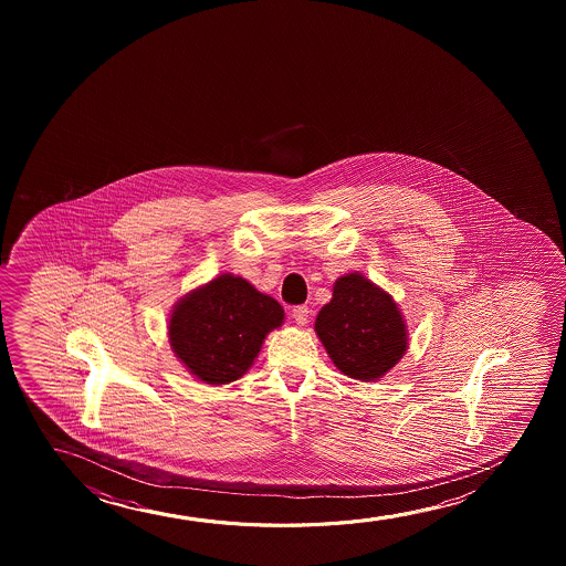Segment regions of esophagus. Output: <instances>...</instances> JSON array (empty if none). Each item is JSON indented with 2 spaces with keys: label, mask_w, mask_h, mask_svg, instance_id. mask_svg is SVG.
Masks as SVG:
<instances>
[{
  "label": "esophagus",
  "mask_w": 566,
  "mask_h": 566,
  "mask_svg": "<svg viewBox=\"0 0 566 566\" xmlns=\"http://www.w3.org/2000/svg\"><path fill=\"white\" fill-rule=\"evenodd\" d=\"M292 317H294L295 323L300 326L307 325V321H310V310L305 307V305H297L292 310Z\"/></svg>",
  "instance_id": "34e87169"
}]
</instances>
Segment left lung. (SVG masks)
I'll return each mask as SVG.
<instances>
[{
	"label": "left lung",
	"mask_w": 566,
	"mask_h": 566,
	"mask_svg": "<svg viewBox=\"0 0 566 566\" xmlns=\"http://www.w3.org/2000/svg\"><path fill=\"white\" fill-rule=\"evenodd\" d=\"M315 331L333 364L352 379L379 380L406 354L408 333L392 295L359 272L334 282Z\"/></svg>",
	"instance_id": "left-lung-1"
}]
</instances>
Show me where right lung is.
<instances>
[{
    "label": "right lung",
    "instance_id": "add662e5",
    "mask_svg": "<svg viewBox=\"0 0 566 566\" xmlns=\"http://www.w3.org/2000/svg\"><path fill=\"white\" fill-rule=\"evenodd\" d=\"M284 323V310L248 280L222 274L174 307L171 349L207 385H228L245 375L266 334Z\"/></svg>",
    "mask_w": 566,
    "mask_h": 566
}]
</instances>
